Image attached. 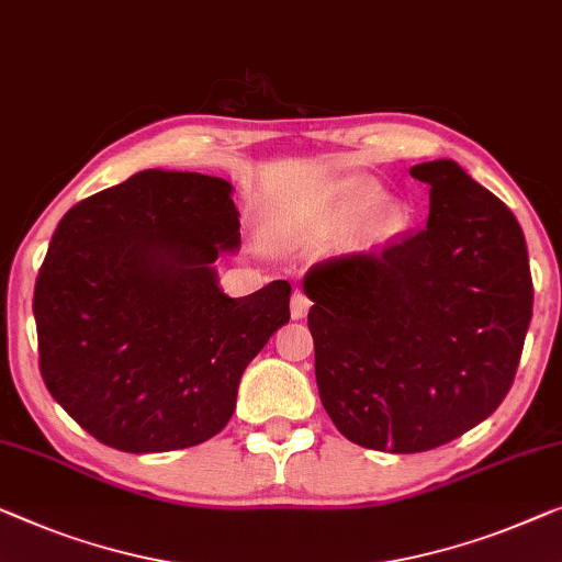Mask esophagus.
Listing matches in <instances>:
<instances>
[{
  "label": "esophagus",
  "mask_w": 562,
  "mask_h": 562,
  "mask_svg": "<svg viewBox=\"0 0 562 562\" xmlns=\"http://www.w3.org/2000/svg\"><path fill=\"white\" fill-rule=\"evenodd\" d=\"M307 310H310V300H307L305 292L303 290L292 292V305H290L292 317H295V321H300V317L307 315Z\"/></svg>",
  "instance_id": "esophagus-1"
}]
</instances>
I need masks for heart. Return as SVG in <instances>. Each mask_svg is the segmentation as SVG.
<instances>
[{
    "label": "heart",
    "instance_id": "heart-1",
    "mask_svg": "<svg viewBox=\"0 0 562 562\" xmlns=\"http://www.w3.org/2000/svg\"><path fill=\"white\" fill-rule=\"evenodd\" d=\"M381 200H383V191L379 183L356 181L342 191L340 204H338V216L342 222H363L366 216L373 213L371 224H368V232H371L373 239H389L404 227L406 214L396 201H384L381 205Z\"/></svg>",
    "mask_w": 562,
    "mask_h": 562
}]
</instances>
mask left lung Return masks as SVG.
Masks as SVG:
<instances>
[{"label":"left lung","mask_w":562,"mask_h":562,"mask_svg":"<svg viewBox=\"0 0 562 562\" xmlns=\"http://www.w3.org/2000/svg\"><path fill=\"white\" fill-rule=\"evenodd\" d=\"M412 176L429 183L424 229L317 262L303 282L325 412L346 439L393 454L437 449L495 412L532 317L515 214L449 158Z\"/></svg>","instance_id":"1"}]
</instances>
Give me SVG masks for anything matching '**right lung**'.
<instances>
[{"label":"right lung","mask_w":562,"mask_h":562,"mask_svg":"<svg viewBox=\"0 0 562 562\" xmlns=\"http://www.w3.org/2000/svg\"><path fill=\"white\" fill-rule=\"evenodd\" d=\"M237 245L232 183L191 171H140L63 216L32 300L40 373L90 437L154 454L227 426L292 292L224 295L212 265Z\"/></svg>","instance_id":"1"}]
</instances>
